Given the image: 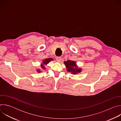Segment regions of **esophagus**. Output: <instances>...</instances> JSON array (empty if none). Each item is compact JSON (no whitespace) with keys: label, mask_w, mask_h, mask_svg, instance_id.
<instances>
[{"label":"esophagus","mask_w":121,"mask_h":121,"mask_svg":"<svg viewBox=\"0 0 121 121\" xmlns=\"http://www.w3.org/2000/svg\"><path fill=\"white\" fill-rule=\"evenodd\" d=\"M56 59L57 60V62H60L61 61V59H62V57H57L56 58Z\"/></svg>","instance_id":"1"}]
</instances>
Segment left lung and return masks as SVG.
<instances>
[{"label":"left lung","instance_id":"obj_1","mask_svg":"<svg viewBox=\"0 0 121 121\" xmlns=\"http://www.w3.org/2000/svg\"><path fill=\"white\" fill-rule=\"evenodd\" d=\"M64 64L65 65L67 71L73 75H76L82 71V68H78L76 62L74 61L67 60L65 61Z\"/></svg>","mask_w":121,"mask_h":121}]
</instances>
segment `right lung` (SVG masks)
<instances>
[{
  "label": "right lung",
  "mask_w": 121,
  "mask_h": 121,
  "mask_svg": "<svg viewBox=\"0 0 121 121\" xmlns=\"http://www.w3.org/2000/svg\"><path fill=\"white\" fill-rule=\"evenodd\" d=\"M54 59L52 58H46L44 60H43L42 61V63H41V67L42 69H45V68L44 66V65H46L47 64H48L50 61H53ZM36 71H37V72L38 73H40L41 72H42V71L40 70V69H36Z\"/></svg>",
  "instance_id": "1"
}]
</instances>
